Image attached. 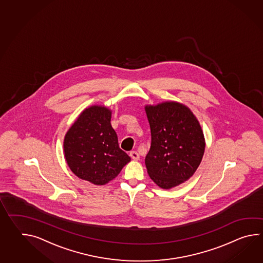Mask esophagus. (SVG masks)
Returning a JSON list of instances; mask_svg holds the SVG:
<instances>
[{"label":"esophagus","mask_w":263,"mask_h":263,"mask_svg":"<svg viewBox=\"0 0 263 263\" xmlns=\"http://www.w3.org/2000/svg\"><path fill=\"white\" fill-rule=\"evenodd\" d=\"M129 156L131 157L133 160H139V158H140V155L136 152V151H131L130 154H129Z\"/></svg>","instance_id":"esophagus-1"}]
</instances>
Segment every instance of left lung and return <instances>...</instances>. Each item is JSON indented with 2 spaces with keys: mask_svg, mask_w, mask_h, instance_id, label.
<instances>
[{
  "mask_svg": "<svg viewBox=\"0 0 263 263\" xmlns=\"http://www.w3.org/2000/svg\"><path fill=\"white\" fill-rule=\"evenodd\" d=\"M151 130V146L145 158L148 175L163 189L187 180L201 163L204 134L187 106L166 102L146 106Z\"/></svg>",
  "mask_w": 263,
  "mask_h": 263,
  "instance_id": "1",
  "label": "left lung"
}]
</instances>
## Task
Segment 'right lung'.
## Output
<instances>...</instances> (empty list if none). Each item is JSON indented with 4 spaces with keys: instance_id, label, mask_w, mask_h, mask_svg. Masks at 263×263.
Segmentation results:
<instances>
[{
    "instance_id": "obj_1",
    "label": "right lung",
    "mask_w": 263,
    "mask_h": 263,
    "mask_svg": "<svg viewBox=\"0 0 263 263\" xmlns=\"http://www.w3.org/2000/svg\"><path fill=\"white\" fill-rule=\"evenodd\" d=\"M110 120L109 109L90 106L82 112L65 137V158L71 172L95 185L108 183L130 161L119 146Z\"/></svg>"
}]
</instances>
